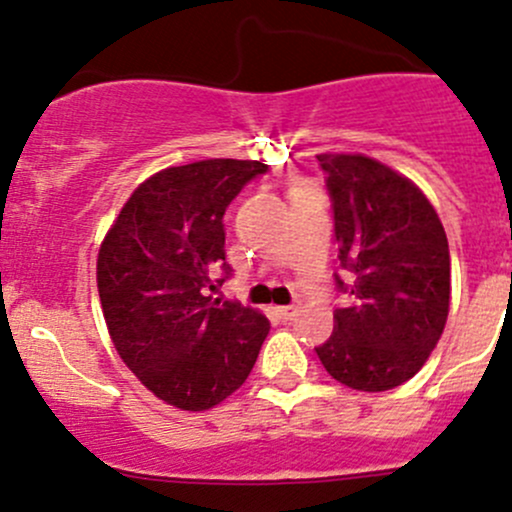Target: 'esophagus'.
<instances>
[{
  "label": "esophagus",
  "mask_w": 512,
  "mask_h": 512,
  "mask_svg": "<svg viewBox=\"0 0 512 512\" xmlns=\"http://www.w3.org/2000/svg\"><path fill=\"white\" fill-rule=\"evenodd\" d=\"M277 315L282 317V320H292V317L297 315V307L295 305H285V307H277Z\"/></svg>",
  "instance_id": "1"
}]
</instances>
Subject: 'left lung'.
Masks as SVG:
<instances>
[{
    "label": "left lung",
    "mask_w": 512,
    "mask_h": 512,
    "mask_svg": "<svg viewBox=\"0 0 512 512\" xmlns=\"http://www.w3.org/2000/svg\"><path fill=\"white\" fill-rule=\"evenodd\" d=\"M335 217L347 305L315 347L337 382L362 393L403 385L425 365L450 307V250L428 197L362 155H317Z\"/></svg>",
    "instance_id": "left-lung-1"
}]
</instances>
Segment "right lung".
Instances as JSON below:
<instances>
[{
	"mask_svg": "<svg viewBox=\"0 0 512 512\" xmlns=\"http://www.w3.org/2000/svg\"><path fill=\"white\" fill-rule=\"evenodd\" d=\"M265 172L255 160L157 172L132 192L99 247L109 337L124 365L167 405L197 413L222 403L247 380L270 332L262 312L207 295L212 272H232L225 210Z\"/></svg>",
	"mask_w": 512,
	"mask_h": 512,
	"instance_id": "right-lung-1",
	"label": "right lung"
}]
</instances>
